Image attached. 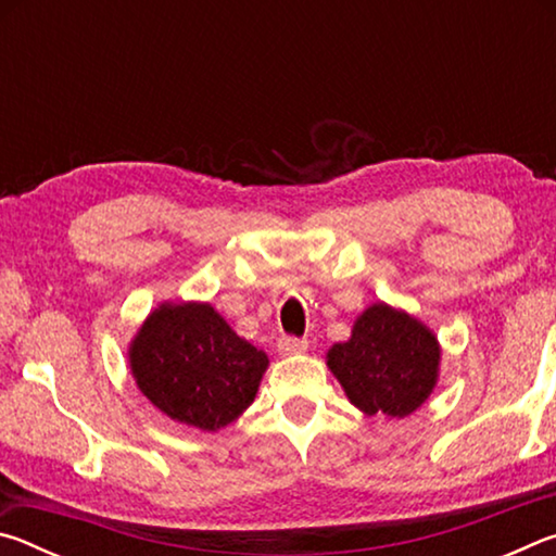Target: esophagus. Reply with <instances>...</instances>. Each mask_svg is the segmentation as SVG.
Masks as SVG:
<instances>
[{
	"instance_id": "obj_1",
	"label": "esophagus",
	"mask_w": 556,
	"mask_h": 556,
	"mask_svg": "<svg viewBox=\"0 0 556 556\" xmlns=\"http://www.w3.org/2000/svg\"><path fill=\"white\" fill-rule=\"evenodd\" d=\"M306 348H308L306 338H296V336H285V338H279V343H277V351H279L281 355L304 353Z\"/></svg>"
}]
</instances>
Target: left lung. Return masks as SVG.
<instances>
[{
    "label": "left lung",
    "mask_w": 556,
    "mask_h": 556,
    "mask_svg": "<svg viewBox=\"0 0 556 556\" xmlns=\"http://www.w3.org/2000/svg\"><path fill=\"white\" fill-rule=\"evenodd\" d=\"M439 343L417 318L375 304L357 318L351 341L328 351V368L357 409L407 417L437 384Z\"/></svg>",
    "instance_id": "1"
}]
</instances>
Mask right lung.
<instances>
[{
    "label": "right lung",
    "instance_id": "right-lung-1",
    "mask_svg": "<svg viewBox=\"0 0 556 556\" xmlns=\"http://www.w3.org/2000/svg\"><path fill=\"white\" fill-rule=\"evenodd\" d=\"M267 355L232 331L211 304H164L129 348L149 402L181 425L215 431L255 400Z\"/></svg>",
    "mask_w": 556,
    "mask_h": 556
}]
</instances>
